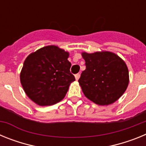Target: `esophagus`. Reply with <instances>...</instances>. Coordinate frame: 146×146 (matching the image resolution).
I'll use <instances>...</instances> for the list:
<instances>
[{
  "label": "esophagus",
  "instance_id": "esophagus-1",
  "mask_svg": "<svg viewBox=\"0 0 146 146\" xmlns=\"http://www.w3.org/2000/svg\"><path fill=\"white\" fill-rule=\"evenodd\" d=\"M74 77H75L76 80H79V78H80V74H76Z\"/></svg>",
  "mask_w": 146,
  "mask_h": 146
}]
</instances>
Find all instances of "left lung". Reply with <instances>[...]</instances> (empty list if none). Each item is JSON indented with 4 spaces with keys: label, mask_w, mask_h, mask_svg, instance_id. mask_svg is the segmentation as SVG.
<instances>
[{
    "label": "left lung",
    "mask_w": 146,
    "mask_h": 146,
    "mask_svg": "<svg viewBox=\"0 0 146 146\" xmlns=\"http://www.w3.org/2000/svg\"><path fill=\"white\" fill-rule=\"evenodd\" d=\"M81 54L86 69L78 82L86 97L99 105H109L116 102L129 82L124 60L110 51Z\"/></svg>",
    "instance_id": "left-lung-1"
}]
</instances>
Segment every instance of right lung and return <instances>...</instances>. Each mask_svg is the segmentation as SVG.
<instances>
[{
  "label": "right lung",
  "instance_id": "1",
  "mask_svg": "<svg viewBox=\"0 0 146 146\" xmlns=\"http://www.w3.org/2000/svg\"><path fill=\"white\" fill-rule=\"evenodd\" d=\"M69 53L55 45H48L30 54L20 72V82L31 100L50 106L65 97L75 80L70 72Z\"/></svg>",
  "mask_w": 146,
  "mask_h": 146
}]
</instances>
